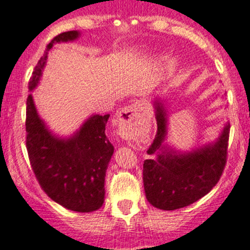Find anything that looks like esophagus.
Here are the masks:
<instances>
[{"instance_id":"esophagus-1","label":"esophagus","mask_w":250,"mask_h":250,"mask_svg":"<svg viewBox=\"0 0 250 250\" xmlns=\"http://www.w3.org/2000/svg\"><path fill=\"white\" fill-rule=\"evenodd\" d=\"M140 103H133L131 105H126L123 108L118 114V119L120 122L128 123V122H137L140 120Z\"/></svg>"}]
</instances>
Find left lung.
<instances>
[{"label": "left lung", "mask_w": 250, "mask_h": 250, "mask_svg": "<svg viewBox=\"0 0 250 250\" xmlns=\"http://www.w3.org/2000/svg\"><path fill=\"white\" fill-rule=\"evenodd\" d=\"M157 135L143 163V185L147 201L162 210L189 206L211 191L226 165L229 123L219 137L189 152H180L165 143L167 113L160 98L153 101ZM156 158H154V157Z\"/></svg>", "instance_id": "obj_1"}]
</instances>
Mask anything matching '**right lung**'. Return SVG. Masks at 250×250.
<instances>
[{
  "instance_id": "obj_1",
  "label": "right lung",
  "mask_w": 250,
  "mask_h": 250,
  "mask_svg": "<svg viewBox=\"0 0 250 250\" xmlns=\"http://www.w3.org/2000/svg\"><path fill=\"white\" fill-rule=\"evenodd\" d=\"M80 38L76 30L59 34L46 47L34 69L29 91L40 83L47 54L54 43ZM109 114H93L69 137H59L48 130L34 103L26 100V148L31 167L47 196L64 208L78 212L100 209L104 202V179L114 147L105 136Z\"/></svg>"
}]
</instances>
